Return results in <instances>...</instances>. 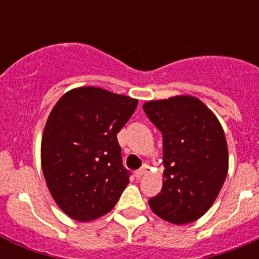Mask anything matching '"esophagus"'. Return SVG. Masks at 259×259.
Returning a JSON list of instances; mask_svg holds the SVG:
<instances>
[{
    "label": "esophagus",
    "instance_id": "esophagus-1",
    "mask_svg": "<svg viewBox=\"0 0 259 259\" xmlns=\"http://www.w3.org/2000/svg\"><path fill=\"white\" fill-rule=\"evenodd\" d=\"M146 170H148V166H146V164H144V166L141 167L140 170H137L136 172H135V176H136V179H141L144 174L146 172Z\"/></svg>",
    "mask_w": 259,
    "mask_h": 259
}]
</instances>
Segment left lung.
<instances>
[{
	"label": "left lung",
	"instance_id": "1",
	"mask_svg": "<svg viewBox=\"0 0 259 259\" xmlns=\"http://www.w3.org/2000/svg\"><path fill=\"white\" fill-rule=\"evenodd\" d=\"M143 109L163 139V185L149 200L163 221H197L218 197L228 172V149L217 116L192 96L149 101Z\"/></svg>",
	"mask_w": 259,
	"mask_h": 259
}]
</instances>
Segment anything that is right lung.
<instances>
[{
  "mask_svg": "<svg viewBox=\"0 0 259 259\" xmlns=\"http://www.w3.org/2000/svg\"><path fill=\"white\" fill-rule=\"evenodd\" d=\"M137 100L96 87L72 89L53 107L41 141V166L53 198L70 218L113 210L127 184L116 134Z\"/></svg>",
  "mask_w": 259,
  "mask_h": 259,
  "instance_id": "right-lung-1",
  "label": "right lung"
}]
</instances>
